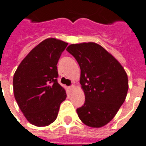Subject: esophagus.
<instances>
[{
	"instance_id": "1",
	"label": "esophagus",
	"mask_w": 146,
	"mask_h": 146,
	"mask_svg": "<svg viewBox=\"0 0 146 146\" xmlns=\"http://www.w3.org/2000/svg\"><path fill=\"white\" fill-rule=\"evenodd\" d=\"M74 87H75V86H74V85H73V84H72V85H71L69 88H70V90H73V89H74Z\"/></svg>"
}]
</instances>
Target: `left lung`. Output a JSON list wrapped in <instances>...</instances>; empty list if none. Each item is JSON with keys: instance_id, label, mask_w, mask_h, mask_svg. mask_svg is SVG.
I'll use <instances>...</instances> for the list:
<instances>
[{"instance_id": "1", "label": "left lung", "mask_w": 146, "mask_h": 146, "mask_svg": "<svg viewBox=\"0 0 146 146\" xmlns=\"http://www.w3.org/2000/svg\"><path fill=\"white\" fill-rule=\"evenodd\" d=\"M66 50L81 70L85 103L76 110L85 125L99 128L113 119L127 95L128 76L121 64L95 43L71 44Z\"/></svg>"}]
</instances>
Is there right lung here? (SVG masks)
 <instances>
[{
  "mask_svg": "<svg viewBox=\"0 0 146 146\" xmlns=\"http://www.w3.org/2000/svg\"><path fill=\"white\" fill-rule=\"evenodd\" d=\"M55 38L44 40L22 60L13 79L14 97L31 124L46 126L56 120L66 98L57 82V63L67 46Z\"/></svg>",
  "mask_w": 146,
  "mask_h": 146,
  "instance_id": "1",
  "label": "right lung"
}]
</instances>
